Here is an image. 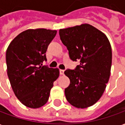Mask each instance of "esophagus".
I'll list each match as a JSON object with an SVG mask.
<instances>
[{
	"label": "esophagus",
	"mask_w": 125,
	"mask_h": 125,
	"mask_svg": "<svg viewBox=\"0 0 125 125\" xmlns=\"http://www.w3.org/2000/svg\"><path fill=\"white\" fill-rule=\"evenodd\" d=\"M60 73L61 75H63V74H64V70H60Z\"/></svg>",
	"instance_id": "obj_1"
}]
</instances>
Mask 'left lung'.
<instances>
[{
	"label": "left lung",
	"instance_id": "8db88e82",
	"mask_svg": "<svg viewBox=\"0 0 125 125\" xmlns=\"http://www.w3.org/2000/svg\"><path fill=\"white\" fill-rule=\"evenodd\" d=\"M63 44L72 60H80L75 70H66L70 84L65 89L68 102L78 108L94 105L101 98L109 80L112 49L102 31L89 24L60 29Z\"/></svg>",
	"mask_w": 125,
	"mask_h": 125
}]
</instances>
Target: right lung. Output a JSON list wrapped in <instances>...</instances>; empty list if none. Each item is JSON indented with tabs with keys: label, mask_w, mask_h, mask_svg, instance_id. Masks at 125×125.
Wrapping results in <instances>:
<instances>
[{
	"label": "right lung",
	"mask_w": 125,
	"mask_h": 125,
	"mask_svg": "<svg viewBox=\"0 0 125 125\" xmlns=\"http://www.w3.org/2000/svg\"><path fill=\"white\" fill-rule=\"evenodd\" d=\"M56 33V30L46 29H27L19 34L7 49L10 83L15 96L27 107L38 108L45 104L53 82L60 76L58 68L42 64Z\"/></svg>",
	"instance_id": "obj_1"
}]
</instances>
